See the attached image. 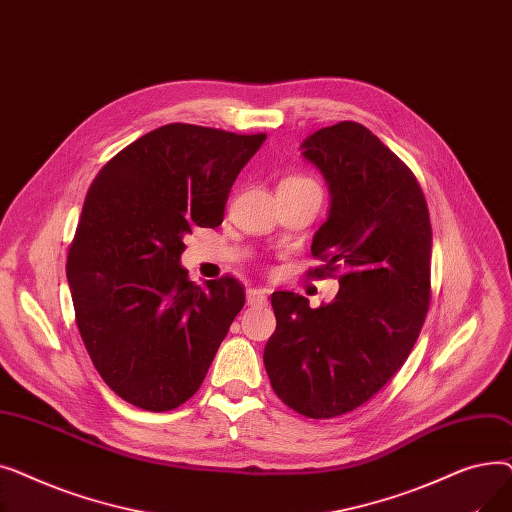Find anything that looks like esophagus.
<instances>
[{
	"label": "esophagus",
	"instance_id": "1",
	"mask_svg": "<svg viewBox=\"0 0 512 512\" xmlns=\"http://www.w3.org/2000/svg\"><path fill=\"white\" fill-rule=\"evenodd\" d=\"M247 303H249L251 307H263V305H267V294H265V290H261V288H249V290H247Z\"/></svg>",
	"mask_w": 512,
	"mask_h": 512
}]
</instances>
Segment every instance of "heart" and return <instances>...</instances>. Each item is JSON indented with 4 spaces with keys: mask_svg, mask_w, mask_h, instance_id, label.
<instances>
[{
    "mask_svg": "<svg viewBox=\"0 0 512 512\" xmlns=\"http://www.w3.org/2000/svg\"><path fill=\"white\" fill-rule=\"evenodd\" d=\"M280 184H313V180L307 176H288Z\"/></svg>",
    "mask_w": 512,
    "mask_h": 512,
    "instance_id": "1",
    "label": "heart"
}]
</instances>
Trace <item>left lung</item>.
Segmentation results:
<instances>
[{"label": "left lung", "instance_id": "obj_1", "mask_svg": "<svg viewBox=\"0 0 512 512\" xmlns=\"http://www.w3.org/2000/svg\"><path fill=\"white\" fill-rule=\"evenodd\" d=\"M303 155L330 184L313 236V278L338 276L330 305L274 292L276 332L263 351L278 398L311 419L351 413L405 365L432 301V224L411 168L359 122L326 126Z\"/></svg>", "mask_w": 512, "mask_h": 512}]
</instances>
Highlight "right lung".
Wrapping results in <instances>:
<instances>
[{"label":"right lung","mask_w":512,"mask_h":512,"mask_svg":"<svg viewBox=\"0 0 512 512\" xmlns=\"http://www.w3.org/2000/svg\"><path fill=\"white\" fill-rule=\"evenodd\" d=\"M265 134L166 124L116 153L95 176L68 249L76 326L103 378L130 405L180 407L205 380L245 286H195L180 267L184 236L224 220L230 188Z\"/></svg>","instance_id":"right-lung-1"}]
</instances>
